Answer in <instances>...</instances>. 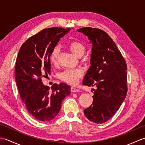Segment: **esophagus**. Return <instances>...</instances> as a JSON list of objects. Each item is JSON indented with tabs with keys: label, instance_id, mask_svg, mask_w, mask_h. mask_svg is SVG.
Segmentation results:
<instances>
[{
	"label": "esophagus",
	"instance_id": "obj_1",
	"mask_svg": "<svg viewBox=\"0 0 145 145\" xmlns=\"http://www.w3.org/2000/svg\"><path fill=\"white\" fill-rule=\"evenodd\" d=\"M71 91L72 92H78L79 90L77 88L72 87H71Z\"/></svg>",
	"mask_w": 145,
	"mask_h": 145
}]
</instances>
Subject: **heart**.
<instances>
[{
	"mask_svg": "<svg viewBox=\"0 0 145 145\" xmlns=\"http://www.w3.org/2000/svg\"><path fill=\"white\" fill-rule=\"evenodd\" d=\"M67 48L71 52L78 58L82 57L85 54L86 48L82 42L79 41H72L67 45ZM60 50L58 47H55L52 50L50 55V61L52 65H56L58 63ZM83 76V71L81 69H66L59 74V78L67 84L75 85Z\"/></svg>",
	"mask_w": 145,
	"mask_h": 145,
	"instance_id": "1",
	"label": "heart"
}]
</instances>
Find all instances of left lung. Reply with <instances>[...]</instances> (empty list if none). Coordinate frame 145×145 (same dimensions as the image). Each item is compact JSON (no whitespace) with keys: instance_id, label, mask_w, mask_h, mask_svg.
<instances>
[{"instance_id":"1","label":"left lung","mask_w":145,"mask_h":145,"mask_svg":"<svg viewBox=\"0 0 145 145\" xmlns=\"http://www.w3.org/2000/svg\"><path fill=\"white\" fill-rule=\"evenodd\" d=\"M92 42L90 64L83 85L93 87V103L84 110L85 116L103 123L116 113L127 96V65L115 43L103 30L84 27L77 30Z\"/></svg>"}]
</instances>
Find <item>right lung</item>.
Instances as JSON below:
<instances>
[{
  "label": "right lung",
  "mask_w": 145,
  "mask_h": 145,
  "mask_svg": "<svg viewBox=\"0 0 145 145\" xmlns=\"http://www.w3.org/2000/svg\"><path fill=\"white\" fill-rule=\"evenodd\" d=\"M70 30L61 27L42 30L27 39L18 52L15 67L18 92L28 112L39 121L54 118L62 100L70 94V86L65 83L54 84L50 88L42 82L50 72L52 50Z\"/></svg>",
  "instance_id": "right-lung-1"
}]
</instances>
